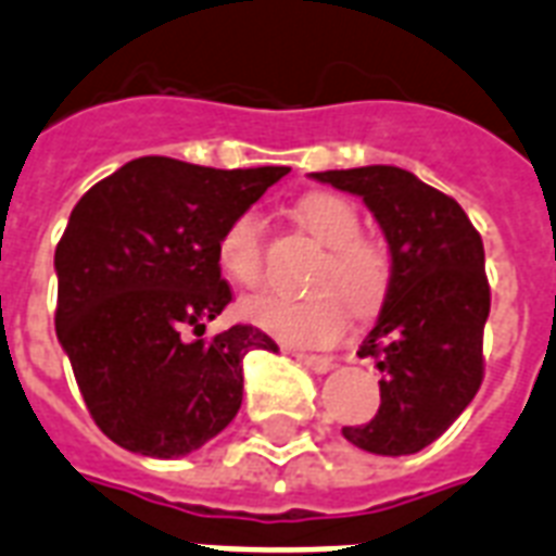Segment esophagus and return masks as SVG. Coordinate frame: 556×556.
<instances>
[{
	"label": "esophagus",
	"mask_w": 556,
	"mask_h": 556,
	"mask_svg": "<svg viewBox=\"0 0 556 556\" xmlns=\"http://www.w3.org/2000/svg\"><path fill=\"white\" fill-rule=\"evenodd\" d=\"M294 358L300 364H306L308 370L315 372H329L334 367V358H329V355H308V353H294Z\"/></svg>",
	"instance_id": "34e87169"
}]
</instances>
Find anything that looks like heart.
I'll use <instances>...</instances> for the list:
<instances>
[{
  "label": "heart",
  "instance_id": "obj_1",
  "mask_svg": "<svg viewBox=\"0 0 556 556\" xmlns=\"http://www.w3.org/2000/svg\"><path fill=\"white\" fill-rule=\"evenodd\" d=\"M296 222L326 248L303 296L262 294L244 296L239 315L262 332L294 346H326L341 338L350 308L372 315L388 300L393 286L391 250L381 241L358 236L362 218L353 203L334 192H312L296 203ZM218 268L236 286H256L265 260V222L260 212H241L215 244Z\"/></svg>",
  "mask_w": 556,
  "mask_h": 556
}]
</instances>
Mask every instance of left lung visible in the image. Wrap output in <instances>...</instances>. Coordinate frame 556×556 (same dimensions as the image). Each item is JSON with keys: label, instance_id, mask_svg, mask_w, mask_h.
<instances>
[{"label": "left lung", "instance_id": "left-lung-1", "mask_svg": "<svg viewBox=\"0 0 556 556\" xmlns=\"http://www.w3.org/2000/svg\"><path fill=\"white\" fill-rule=\"evenodd\" d=\"M312 177L367 203L393 260L391 294L358 350L379 362L381 405L362 426H346L344 438L372 455H414L460 417L484 381V244L455 198L405 168Z\"/></svg>", "mask_w": 556, "mask_h": 556}]
</instances>
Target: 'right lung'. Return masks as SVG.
<instances>
[{
  "label": "right lung",
  "mask_w": 556,
  "mask_h": 556,
  "mask_svg": "<svg viewBox=\"0 0 556 556\" xmlns=\"http://www.w3.org/2000/svg\"><path fill=\"white\" fill-rule=\"evenodd\" d=\"M288 172L139 156L75 203L54 250V329L90 417L127 452L201 448L239 414L244 355L277 353L248 324L201 334L232 300L215 260L224 227Z\"/></svg>",
  "instance_id": "right-lung-1"
}]
</instances>
